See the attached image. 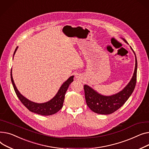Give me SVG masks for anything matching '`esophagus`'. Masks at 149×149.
Segmentation results:
<instances>
[{
    "mask_svg": "<svg viewBox=\"0 0 149 149\" xmlns=\"http://www.w3.org/2000/svg\"><path fill=\"white\" fill-rule=\"evenodd\" d=\"M76 79H77V80H79V79L81 78V77H80V76H76Z\"/></svg>",
    "mask_w": 149,
    "mask_h": 149,
    "instance_id": "obj_1",
    "label": "esophagus"
}]
</instances>
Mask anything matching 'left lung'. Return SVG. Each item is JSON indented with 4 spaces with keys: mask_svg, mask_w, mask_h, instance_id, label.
Segmentation results:
<instances>
[{
    "mask_svg": "<svg viewBox=\"0 0 149 149\" xmlns=\"http://www.w3.org/2000/svg\"><path fill=\"white\" fill-rule=\"evenodd\" d=\"M123 40L127 42L126 40L125 39ZM132 50L135 54L133 49ZM136 72L137 60L135 55V68L132 79L123 90L111 96L102 95L89 86L84 85L85 97L87 105L91 111L99 114H111L116 111L123 105L133 93L136 83Z\"/></svg>",
    "mask_w": 149,
    "mask_h": 149,
    "instance_id": "8db88e82",
    "label": "left lung"
}]
</instances>
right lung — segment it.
<instances>
[{
  "label": "right lung",
  "mask_w": 149,
  "mask_h": 149,
  "mask_svg": "<svg viewBox=\"0 0 149 149\" xmlns=\"http://www.w3.org/2000/svg\"><path fill=\"white\" fill-rule=\"evenodd\" d=\"M17 48H18V47H16L14 51V55L15 53ZM11 71L12 70H11V82L14 87V91L17 94V96L18 97L20 102L23 104V105L28 109H29L30 111L38 113V114H40L41 116H50L56 113L63 108L65 93L68 88L69 85L73 81V76L70 77L63 84V85L61 86V88L59 90L58 93L52 100H50V101L46 103H37L32 102L26 98H25L24 96H23L19 93L18 90L17 89L15 84L14 82Z\"/></svg>",
  "instance_id": "right-lung-1"
}]
</instances>
